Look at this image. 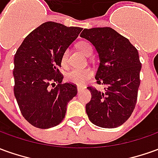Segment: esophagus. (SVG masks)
<instances>
[{"instance_id": "obj_1", "label": "esophagus", "mask_w": 158, "mask_h": 158, "mask_svg": "<svg viewBox=\"0 0 158 158\" xmlns=\"http://www.w3.org/2000/svg\"><path fill=\"white\" fill-rule=\"evenodd\" d=\"M77 89H78V91H79H79H80V90H83V87H81V86H78V87H77Z\"/></svg>"}]
</instances>
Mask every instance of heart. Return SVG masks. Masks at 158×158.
I'll return each mask as SVG.
<instances>
[{
    "label": "heart",
    "mask_w": 158,
    "mask_h": 158,
    "mask_svg": "<svg viewBox=\"0 0 158 158\" xmlns=\"http://www.w3.org/2000/svg\"><path fill=\"white\" fill-rule=\"evenodd\" d=\"M78 48L81 52L85 56H90L92 52V47L91 45L87 42H80L78 44ZM68 50L66 49L62 55L60 62L63 67L67 66L68 63ZM93 76V71L90 68H73L71 71H69L67 74V79L69 82L78 85H84L86 83L90 81Z\"/></svg>",
    "instance_id": "1"
}]
</instances>
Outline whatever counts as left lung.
<instances>
[{"instance_id": "left-lung-1", "label": "left lung", "mask_w": 158, "mask_h": 158, "mask_svg": "<svg viewBox=\"0 0 158 158\" xmlns=\"http://www.w3.org/2000/svg\"><path fill=\"white\" fill-rule=\"evenodd\" d=\"M80 37L90 41L99 56L95 78L103 90L87 87L91 94L85 106L94 125L114 128L127 121L135 108L140 84L139 52L127 38L110 27L84 29Z\"/></svg>"}]
</instances>
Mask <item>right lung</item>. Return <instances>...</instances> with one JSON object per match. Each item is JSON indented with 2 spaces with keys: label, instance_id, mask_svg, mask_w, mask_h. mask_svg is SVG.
I'll return each instance as SVG.
<instances>
[{
  "label": "right lung",
  "instance_id": "1",
  "mask_svg": "<svg viewBox=\"0 0 158 158\" xmlns=\"http://www.w3.org/2000/svg\"><path fill=\"white\" fill-rule=\"evenodd\" d=\"M81 31L80 27L45 22L25 37L16 51L14 96L22 115L36 127L47 129L60 124L68 102L77 95L76 85L61 83L63 75L58 68L62 53Z\"/></svg>",
  "mask_w": 158,
  "mask_h": 158
}]
</instances>
